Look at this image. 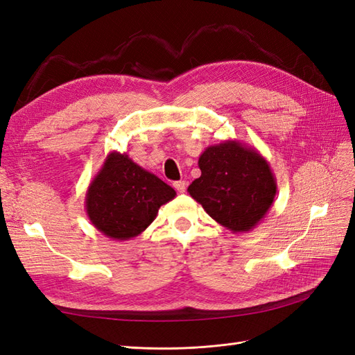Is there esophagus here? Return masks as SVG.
Returning a JSON list of instances; mask_svg holds the SVG:
<instances>
[{
    "mask_svg": "<svg viewBox=\"0 0 355 355\" xmlns=\"http://www.w3.org/2000/svg\"><path fill=\"white\" fill-rule=\"evenodd\" d=\"M173 187L178 192H180V194H184V192L187 191V182L185 180H178V182H175Z\"/></svg>",
    "mask_w": 355,
    "mask_h": 355,
    "instance_id": "obj_1",
    "label": "esophagus"
}]
</instances>
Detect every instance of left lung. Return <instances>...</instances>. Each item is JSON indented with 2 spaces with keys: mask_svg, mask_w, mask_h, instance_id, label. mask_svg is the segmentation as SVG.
I'll return each instance as SVG.
<instances>
[{
  "mask_svg": "<svg viewBox=\"0 0 355 355\" xmlns=\"http://www.w3.org/2000/svg\"><path fill=\"white\" fill-rule=\"evenodd\" d=\"M201 176L188 187L211 219L231 232H249L271 209L277 182L266 158L239 141L210 145L198 158Z\"/></svg>",
  "mask_w": 355,
  "mask_h": 355,
  "instance_id": "obj_1",
  "label": "left lung"
}]
</instances>
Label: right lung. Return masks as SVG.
Listing matches in <instances>:
<instances>
[{"instance_id":"1","label":"right lung","mask_w":355,"mask_h":355,"mask_svg":"<svg viewBox=\"0 0 355 355\" xmlns=\"http://www.w3.org/2000/svg\"><path fill=\"white\" fill-rule=\"evenodd\" d=\"M176 191L125 153L112 151L85 192V211L93 227L108 239L137 237L157 218L158 209Z\"/></svg>"}]
</instances>
